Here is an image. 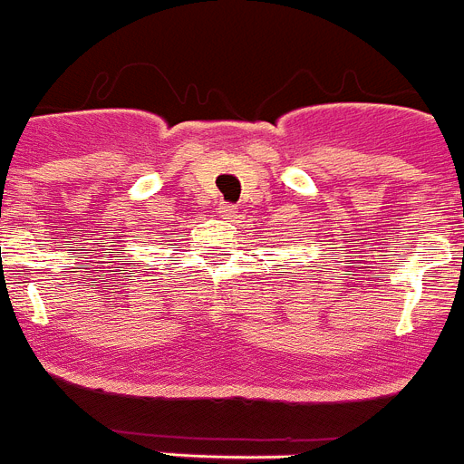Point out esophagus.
I'll return each mask as SVG.
<instances>
[{"mask_svg":"<svg viewBox=\"0 0 464 464\" xmlns=\"http://www.w3.org/2000/svg\"><path fill=\"white\" fill-rule=\"evenodd\" d=\"M218 213H220L225 220H235V218H237V208H235V206H229V204L220 206V208H218Z\"/></svg>","mask_w":464,"mask_h":464,"instance_id":"1","label":"esophagus"}]
</instances>
